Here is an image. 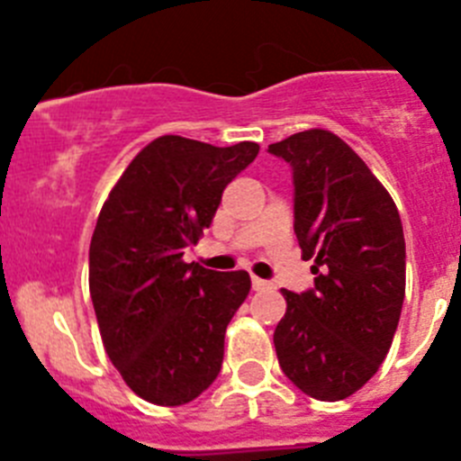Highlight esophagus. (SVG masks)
I'll use <instances>...</instances> for the list:
<instances>
[{
    "instance_id": "obj_1",
    "label": "esophagus",
    "mask_w": 461,
    "mask_h": 461,
    "mask_svg": "<svg viewBox=\"0 0 461 461\" xmlns=\"http://www.w3.org/2000/svg\"><path fill=\"white\" fill-rule=\"evenodd\" d=\"M251 286H254V291H266L270 284H267L266 279H258V276H251Z\"/></svg>"
}]
</instances>
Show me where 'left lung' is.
<instances>
[{
    "instance_id": "left-lung-1",
    "label": "left lung",
    "mask_w": 461,
    "mask_h": 461,
    "mask_svg": "<svg viewBox=\"0 0 461 461\" xmlns=\"http://www.w3.org/2000/svg\"><path fill=\"white\" fill-rule=\"evenodd\" d=\"M267 152L293 168V228L316 275L312 291H281L276 357L304 394L339 402L378 372L393 344L406 291L402 219L385 186L332 131L293 133Z\"/></svg>"
}]
</instances>
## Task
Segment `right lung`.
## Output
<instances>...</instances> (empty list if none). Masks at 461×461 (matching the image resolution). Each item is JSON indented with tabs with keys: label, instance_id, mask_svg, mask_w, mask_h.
Listing matches in <instances>:
<instances>
[{
	"label": "right lung",
	"instance_id": "obj_1",
	"mask_svg": "<svg viewBox=\"0 0 461 461\" xmlns=\"http://www.w3.org/2000/svg\"><path fill=\"white\" fill-rule=\"evenodd\" d=\"M258 149L249 140L214 148L161 136L136 154L101 207L89 244V295L105 353L145 402L189 404L221 372L223 335L251 279L182 256Z\"/></svg>",
	"mask_w": 461,
	"mask_h": 461
}]
</instances>
